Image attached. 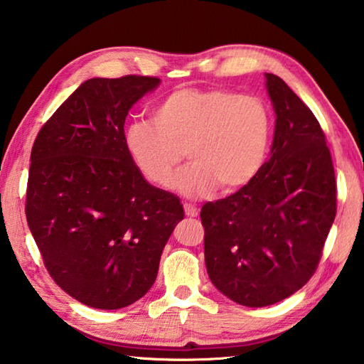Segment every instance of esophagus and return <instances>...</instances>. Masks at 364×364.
Segmentation results:
<instances>
[{
    "mask_svg": "<svg viewBox=\"0 0 364 364\" xmlns=\"http://www.w3.org/2000/svg\"><path fill=\"white\" fill-rule=\"evenodd\" d=\"M183 207H184V213H186L188 217H197V215H199V208L193 204H184Z\"/></svg>",
    "mask_w": 364,
    "mask_h": 364,
    "instance_id": "1",
    "label": "esophagus"
}]
</instances>
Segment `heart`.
Wrapping results in <instances>:
<instances>
[{"instance_id":"obj_1","label":"heart","mask_w":364,"mask_h":364,"mask_svg":"<svg viewBox=\"0 0 364 364\" xmlns=\"http://www.w3.org/2000/svg\"><path fill=\"white\" fill-rule=\"evenodd\" d=\"M154 122L133 120L125 147L141 175L168 188L186 152L191 164L173 186L188 197L217 188L236 191L249 184L267 159L271 122L254 96L226 90H180L152 109Z\"/></svg>"}]
</instances>
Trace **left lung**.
Returning a JSON list of instances; mask_svg holds the SVG:
<instances>
[{
  "label": "left lung",
  "mask_w": 364,
  "mask_h": 364,
  "mask_svg": "<svg viewBox=\"0 0 364 364\" xmlns=\"http://www.w3.org/2000/svg\"><path fill=\"white\" fill-rule=\"evenodd\" d=\"M276 123L271 157L237 193L200 210L208 278L244 306H268L304 287L336 218V176L316 117L264 73Z\"/></svg>",
  "instance_id": "8db88e82"
}]
</instances>
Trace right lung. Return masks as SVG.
<instances>
[{
	"label": "right lung",
	"instance_id": "obj_1",
	"mask_svg": "<svg viewBox=\"0 0 364 364\" xmlns=\"http://www.w3.org/2000/svg\"><path fill=\"white\" fill-rule=\"evenodd\" d=\"M159 78H90L36 136L26 215L45 267L82 304L117 310L157 278L162 250L184 218L175 194L144 180L123 139L128 110Z\"/></svg>",
	"mask_w": 364,
	"mask_h": 364
}]
</instances>
